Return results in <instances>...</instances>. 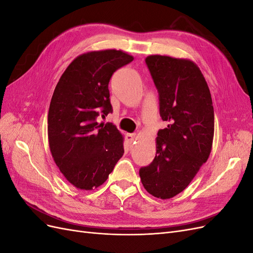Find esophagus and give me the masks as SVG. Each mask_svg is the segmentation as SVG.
<instances>
[{"label":"esophagus","instance_id":"esophagus-1","mask_svg":"<svg viewBox=\"0 0 253 253\" xmlns=\"http://www.w3.org/2000/svg\"><path fill=\"white\" fill-rule=\"evenodd\" d=\"M126 141L131 144L136 140V134H126Z\"/></svg>","mask_w":253,"mask_h":253}]
</instances>
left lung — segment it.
<instances>
[{
  "label": "left lung",
  "mask_w": 253,
  "mask_h": 253,
  "mask_svg": "<svg viewBox=\"0 0 253 253\" xmlns=\"http://www.w3.org/2000/svg\"><path fill=\"white\" fill-rule=\"evenodd\" d=\"M159 93V113L169 125L159 129L156 155L139 170L144 189L162 200L185 190L208 160L214 111L208 84L193 61L170 56L145 58Z\"/></svg>",
  "instance_id": "obj_1"
}]
</instances>
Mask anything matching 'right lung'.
Instances as JSON below:
<instances>
[{
    "instance_id": "right-lung-1",
    "label": "right lung",
    "mask_w": 253,
    "mask_h": 253,
    "mask_svg": "<svg viewBox=\"0 0 253 253\" xmlns=\"http://www.w3.org/2000/svg\"><path fill=\"white\" fill-rule=\"evenodd\" d=\"M134 57L117 49L88 51L72 61L53 91L47 117L53 162L68 182L93 190L108 179L125 153L124 136L112 124L97 122L111 113L109 82Z\"/></svg>"
}]
</instances>
